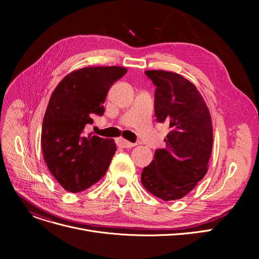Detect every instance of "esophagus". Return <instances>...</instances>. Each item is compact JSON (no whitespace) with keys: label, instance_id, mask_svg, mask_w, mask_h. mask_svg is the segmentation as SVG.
Segmentation results:
<instances>
[{"label":"esophagus","instance_id":"1","mask_svg":"<svg viewBox=\"0 0 259 259\" xmlns=\"http://www.w3.org/2000/svg\"><path fill=\"white\" fill-rule=\"evenodd\" d=\"M119 145H120L122 148H132V147H134V146H137V144H135V143H130V142L126 141V140H120V141H119Z\"/></svg>","mask_w":259,"mask_h":259}]
</instances>
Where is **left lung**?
I'll return each instance as SVG.
<instances>
[{
	"instance_id": "obj_1",
	"label": "left lung",
	"mask_w": 259,
	"mask_h": 259,
	"mask_svg": "<svg viewBox=\"0 0 259 259\" xmlns=\"http://www.w3.org/2000/svg\"><path fill=\"white\" fill-rule=\"evenodd\" d=\"M156 86L154 112L158 122L167 121L166 147L142 172V184L164 200L180 199L202 180L208 170L213 131L208 107L196 87L173 72L149 70Z\"/></svg>"
}]
</instances>
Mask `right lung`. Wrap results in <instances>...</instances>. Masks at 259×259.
Wrapping results in <instances>:
<instances>
[{
    "instance_id": "add662e5",
    "label": "right lung",
    "mask_w": 259,
    "mask_h": 259,
    "mask_svg": "<svg viewBox=\"0 0 259 259\" xmlns=\"http://www.w3.org/2000/svg\"><path fill=\"white\" fill-rule=\"evenodd\" d=\"M126 68L86 67L66 75L54 89L42 125L47 167L67 191L77 193L105 175L116 151L114 141L87 134L93 116L104 114L110 87Z\"/></svg>"
}]
</instances>
